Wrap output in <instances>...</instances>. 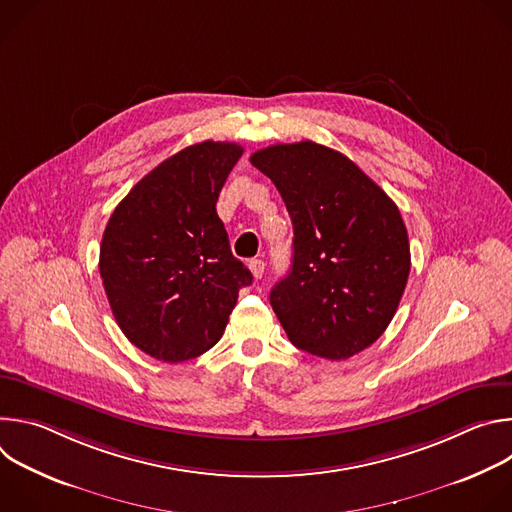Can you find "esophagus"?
<instances>
[{"instance_id": "obj_1", "label": "esophagus", "mask_w": 512, "mask_h": 512, "mask_svg": "<svg viewBox=\"0 0 512 512\" xmlns=\"http://www.w3.org/2000/svg\"><path fill=\"white\" fill-rule=\"evenodd\" d=\"M247 265H249V269H251V273H253V277H255V279H261V277H263L265 263H263L261 259H251Z\"/></svg>"}]
</instances>
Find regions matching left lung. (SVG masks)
Instances as JSON below:
<instances>
[{
    "instance_id": "1",
    "label": "left lung",
    "mask_w": 512,
    "mask_h": 512,
    "mask_svg": "<svg viewBox=\"0 0 512 512\" xmlns=\"http://www.w3.org/2000/svg\"><path fill=\"white\" fill-rule=\"evenodd\" d=\"M294 225L289 273L271 308L291 344L328 360L369 348L393 320L411 269L397 204L352 160L314 141L251 156Z\"/></svg>"
}]
</instances>
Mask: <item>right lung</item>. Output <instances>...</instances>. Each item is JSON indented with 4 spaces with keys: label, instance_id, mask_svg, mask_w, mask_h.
Here are the masks:
<instances>
[{
    "label": "right lung",
    "instance_id": "1",
    "mask_svg": "<svg viewBox=\"0 0 512 512\" xmlns=\"http://www.w3.org/2000/svg\"><path fill=\"white\" fill-rule=\"evenodd\" d=\"M241 156L229 141L188 145L143 176L105 227L107 300L127 340L152 358L182 362L210 350L253 281L216 214Z\"/></svg>",
    "mask_w": 512,
    "mask_h": 512
}]
</instances>
